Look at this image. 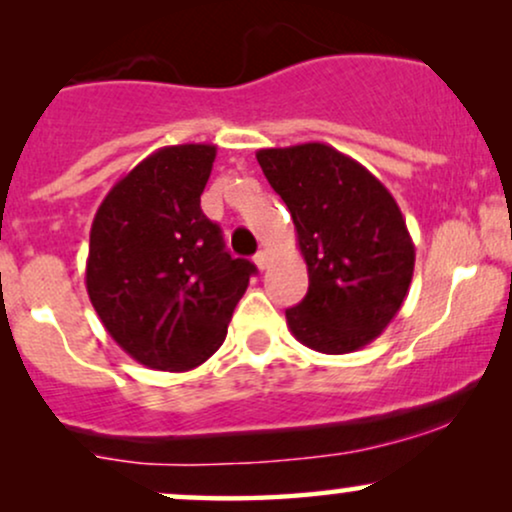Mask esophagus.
Here are the masks:
<instances>
[{"label":"esophagus","mask_w":512,"mask_h":512,"mask_svg":"<svg viewBox=\"0 0 512 512\" xmlns=\"http://www.w3.org/2000/svg\"><path fill=\"white\" fill-rule=\"evenodd\" d=\"M255 264H257V267H260V269H267V264H269V252H267V250L257 252V255H255Z\"/></svg>","instance_id":"esophagus-1"}]
</instances>
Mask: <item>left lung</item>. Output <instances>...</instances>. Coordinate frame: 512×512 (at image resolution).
<instances>
[{
    "instance_id": "obj_1",
    "label": "left lung",
    "mask_w": 512,
    "mask_h": 512,
    "mask_svg": "<svg viewBox=\"0 0 512 512\" xmlns=\"http://www.w3.org/2000/svg\"><path fill=\"white\" fill-rule=\"evenodd\" d=\"M257 163L286 202L308 293L286 310L298 342L351 354L378 339L399 313L414 276V243L390 190L334 146L260 149Z\"/></svg>"
}]
</instances>
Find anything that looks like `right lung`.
Masks as SVG:
<instances>
[{
  "label": "right lung",
  "mask_w": 512,
  "mask_h": 512,
  "mask_svg": "<svg viewBox=\"0 0 512 512\" xmlns=\"http://www.w3.org/2000/svg\"><path fill=\"white\" fill-rule=\"evenodd\" d=\"M214 158V144L163 146L115 182L93 219L88 298L146 368L182 373L216 354L255 274L199 207Z\"/></svg>",
  "instance_id": "add662e5"
}]
</instances>
